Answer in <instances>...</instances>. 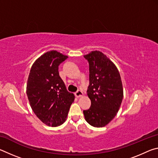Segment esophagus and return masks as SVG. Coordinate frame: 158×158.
I'll list each match as a JSON object with an SVG mask.
<instances>
[{
  "mask_svg": "<svg viewBox=\"0 0 158 158\" xmlns=\"http://www.w3.org/2000/svg\"><path fill=\"white\" fill-rule=\"evenodd\" d=\"M82 95H83V92L81 91V90H78L75 93V96H76L77 98H79V97H81V96H82Z\"/></svg>",
  "mask_w": 158,
  "mask_h": 158,
  "instance_id": "esophagus-1",
  "label": "esophagus"
}]
</instances>
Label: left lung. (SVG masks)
<instances>
[{
	"label": "left lung",
	"instance_id": "1",
	"mask_svg": "<svg viewBox=\"0 0 158 158\" xmlns=\"http://www.w3.org/2000/svg\"><path fill=\"white\" fill-rule=\"evenodd\" d=\"M84 57L89 64L87 94L91 105L83 112L90 125L102 127L116 116L121 106L123 98L121 76L112 61L99 51H93Z\"/></svg>",
	"mask_w": 158,
	"mask_h": 158
}]
</instances>
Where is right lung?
<instances>
[{"label":"right lung","instance_id":"1","mask_svg":"<svg viewBox=\"0 0 158 158\" xmlns=\"http://www.w3.org/2000/svg\"><path fill=\"white\" fill-rule=\"evenodd\" d=\"M68 58L50 51L35 61L29 73L26 93L30 105L37 117L48 126L62 125L74 100L58 73V66Z\"/></svg>","mask_w":158,"mask_h":158}]
</instances>
